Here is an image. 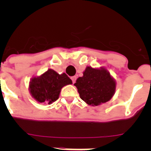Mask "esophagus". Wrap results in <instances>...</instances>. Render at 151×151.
<instances>
[{"mask_svg":"<svg viewBox=\"0 0 151 151\" xmlns=\"http://www.w3.org/2000/svg\"><path fill=\"white\" fill-rule=\"evenodd\" d=\"M71 78H72V81H73V83L74 84L75 82H76V80L77 77L76 76H73Z\"/></svg>","mask_w":151,"mask_h":151,"instance_id":"esophagus-1","label":"esophagus"}]
</instances>
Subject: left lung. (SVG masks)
Returning <instances> with one entry per match:
<instances>
[{"instance_id": "1", "label": "left lung", "mask_w": 151, "mask_h": 151, "mask_svg": "<svg viewBox=\"0 0 151 151\" xmlns=\"http://www.w3.org/2000/svg\"><path fill=\"white\" fill-rule=\"evenodd\" d=\"M74 85L81 99L90 106H99L110 101L115 94L116 82L105 67L87 66L83 76L78 77Z\"/></svg>"}]
</instances>
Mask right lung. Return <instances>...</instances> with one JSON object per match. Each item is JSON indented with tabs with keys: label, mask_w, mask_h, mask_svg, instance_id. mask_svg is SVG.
I'll use <instances>...</instances> for the list:
<instances>
[{
	"label": "right lung",
	"mask_w": 151,
	"mask_h": 151,
	"mask_svg": "<svg viewBox=\"0 0 151 151\" xmlns=\"http://www.w3.org/2000/svg\"><path fill=\"white\" fill-rule=\"evenodd\" d=\"M73 84L66 73L59 74L52 69H48L38 76H33L29 84L31 96L38 103L51 104L60 97L61 89Z\"/></svg>",
	"instance_id": "right-lung-1"
}]
</instances>
